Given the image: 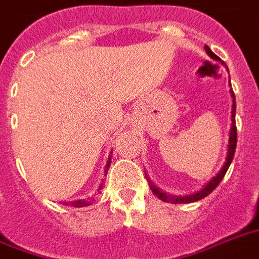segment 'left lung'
<instances>
[{
	"label": "left lung",
	"instance_id": "1",
	"mask_svg": "<svg viewBox=\"0 0 259 259\" xmlns=\"http://www.w3.org/2000/svg\"><path fill=\"white\" fill-rule=\"evenodd\" d=\"M204 50L207 52L209 58L213 59V60H217V62H221L223 66H225V63L222 62L221 59L218 58L217 55L213 54L212 51L209 50V47L204 46ZM226 67V66H225ZM230 94H231V98H233V106H231V129H230V138H229V146H227V156H226V161L223 164V166L221 168V170L215 175V176L211 179V180L201 187L199 191L193 193H189V195H184V196H176V195H169V193H165L164 191H161L160 188H157L156 185L152 183L148 175L145 173L146 180L149 183V187L152 188L153 193L158 199H161L162 201H166V203H173V204H179V203H193V201H197L203 199V197L208 196L209 193L212 192L213 189L217 188L219 183L222 181V179L225 177L226 172L229 169L230 164L233 161L234 158V153H235V148H237V126H235V111H237V103H235V95H234L233 90H230Z\"/></svg>",
	"mask_w": 259,
	"mask_h": 259
}]
</instances>
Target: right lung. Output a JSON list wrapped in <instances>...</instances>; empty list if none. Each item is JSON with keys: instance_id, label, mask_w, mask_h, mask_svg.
<instances>
[{"instance_id": "obj_1", "label": "right lung", "mask_w": 259, "mask_h": 259, "mask_svg": "<svg viewBox=\"0 0 259 259\" xmlns=\"http://www.w3.org/2000/svg\"><path fill=\"white\" fill-rule=\"evenodd\" d=\"M111 156H113V152H110L109 154V158H107V162H106V166H105V175L103 176H106V173H107V170H109L110 168V164H111ZM103 179H102L101 184H99V187H98L97 189V195L98 193H101L102 188H103ZM94 201V197H89V199H78V200H74V201H64V204H70L71 207H78V208H80V207H86V205H90L93 204Z\"/></svg>"}]
</instances>
